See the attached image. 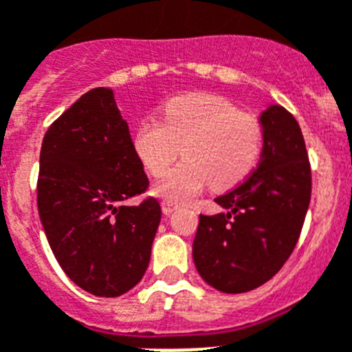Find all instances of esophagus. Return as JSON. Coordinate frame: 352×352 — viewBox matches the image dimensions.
Returning <instances> with one entry per match:
<instances>
[{"label":"esophagus","mask_w":352,"mask_h":352,"mask_svg":"<svg viewBox=\"0 0 352 352\" xmlns=\"http://www.w3.org/2000/svg\"><path fill=\"white\" fill-rule=\"evenodd\" d=\"M176 208H178V205H174V203H170V201H164V203H162V210H164L165 216H170V214H173V212L176 210Z\"/></svg>","instance_id":"esophagus-1"}]
</instances>
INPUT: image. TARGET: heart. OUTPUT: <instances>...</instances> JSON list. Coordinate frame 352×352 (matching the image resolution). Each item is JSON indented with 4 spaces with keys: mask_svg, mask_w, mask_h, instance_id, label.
<instances>
[{
    "mask_svg": "<svg viewBox=\"0 0 352 352\" xmlns=\"http://www.w3.org/2000/svg\"><path fill=\"white\" fill-rule=\"evenodd\" d=\"M263 140L261 122L226 98L188 93L165 102L162 122H142L133 145L153 176L169 169L182 147L185 160L156 183L155 192L165 201L187 203L208 183L214 190L239 185L259 162Z\"/></svg>",
    "mask_w": 352,
    "mask_h": 352,
    "instance_id": "1",
    "label": "heart"
}]
</instances>
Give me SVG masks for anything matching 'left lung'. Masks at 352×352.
Returning a JSON list of instances; mask_svg holds the SVG:
<instances>
[{
  "instance_id": "8db88e82",
  "label": "left lung",
  "mask_w": 352,
  "mask_h": 352,
  "mask_svg": "<svg viewBox=\"0 0 352 352\" xmlns=\"http://www.w3.org/2000/svg\"><path fill=\"white\" fill-rule=\"evenodd\" d=\"M263 153L248 178L223 196L225 214H199L192 257L203 280L246 293L278 274L300 237L311 199V165L300 126L283 106L261 117Z\"/></svg>"
}]
</instances>
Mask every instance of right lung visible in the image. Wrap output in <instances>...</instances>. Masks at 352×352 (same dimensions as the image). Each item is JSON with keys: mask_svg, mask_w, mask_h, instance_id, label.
<instances>
[{"mask_svg": "<svg viewBox=\"0 0 352 352\" xmlns=\"http://www.w3.org/2000/svg\"><path fill=\"white\" fill-rule=\"evenodd\" d=\"M37 210L46 239L78 287L120 297L149 266L162 208L111 89L84 93L48 127L41 145Z\"/></svg>", "mask_w": 352, "mask_h": 352, "instance_id": "1", "label": "right lung"}]
</instances>
